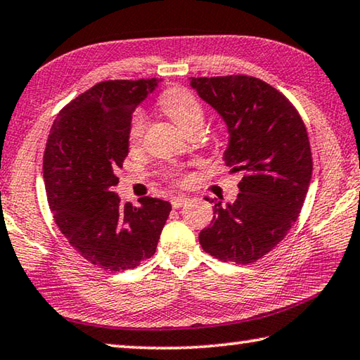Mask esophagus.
<instances>
[{
    "mask_svg": "<svg viewBox=\"0 0 360 360\" xmlns=\"http://www.w3.org/2000/svg\"><path fill=\"white\" fill-rule=\"evenodd\" d=\"M187 201H188V198L184 197V195H178V197H173V198H172V206H173L174 209H178V207L186 206Z\"/></svg>",
    "mask_w": 360,
    "mask_h": 360,
    "instance_id": "1",
    "label": "esophagus"
}]
</instances>
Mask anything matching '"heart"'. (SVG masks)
<instances>
[{"instance_id":"1","label":"heart","mask_w":360,"mask_h":360,"mask_svg":"<svg viewBox=\"0 0 360 360\" xmlns=\"http://www.w3.org/2000/svg\"><path fill=\"white\" fill-rule=\"evenodd\" d=\"M160 108L165 112L172 121L182 132L192 126H202L205 112L195 96L186 89L173 88L168 89L160 97ZM146 127V115L143 112H135L129 126V141L130 145H136L141 140V135Z\"/></svg>"}]
</instances>
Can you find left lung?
I'll list each match as a JSON object with an SVG mask.
<instances>
[{
  "label": "left lung",
  "mask_w": 360,
  "mask_h": 360,
  "mask_svg": "<svg viewBox=\"0 0 360 360\" xmlns=\"http://www.w3.org/2000/svg\"><path fill=\"white\" fill-rule=\"evenodd\" d=\"M191 86L225 122L224 160L243 172L233 202H215L202 250L221 261L253 263L290 231L311 179V151L296 108L271 84L247 75L191 78Z\"/></svg>",
  "instance_id": "1"
}]
</instances>
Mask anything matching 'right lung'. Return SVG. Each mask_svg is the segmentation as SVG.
Masks as SVG:
<instances>
[{
  "label": "right lung",
  "instance_id": "add662e5",
  "mask_svg": "<svg viewBox=\"0 0 360 360\" xmlns=\"http://www.w3.org/2000/svg\"><path fill=\"white\" fill-rule=\"evenodd\" d=\"M158 86V78L94 84L61 110L45 146L44 182L56 225L84 259L110 272L151 258L172 211L153 197L139 207L121 205L113 192L132 113Z\"/></svg>",
  "mask_w": 360,
  "mask_h": 360
}]
</instances>
